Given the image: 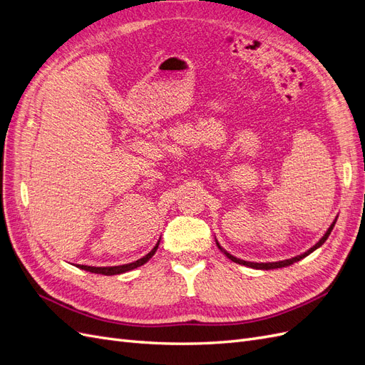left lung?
<instances>
[{
  "instance_id": "obj_1",
  "label": "left lung",
  "mask_w": 365,
  "mask_h": 365,
  "mask_svg": "<svg viewBox=\"0 0 365 365\" xmlns=\"http://www.w3.org/2000/svg\"><path fill=\"white\" fill-rule=\"evenodd\" d=\"M334 227H335V222L329 227V230L326 231V235L319 239V242L318 244H315L311 250H307L304 254H300V256H297V257H292V259H288V260H282V262H271V263H252V262H245V260H240V259H237V257H235V256H231L230 252H227V251H224L225 252V256L230 259V260H233V262H236V263H239V264H245V267H250V268H256V269H275V268H284V267H289V264H292V263H295V262H298V260H302L303 257H306V256H309V254H311L312 251H315L317 248H319L322 247L324 242L327 240V237H329V235H330V231L334 230ZM217 247H219V244H217ZM220 248V247H219ZM222 250V248H220Z\"/></svg>"
}]
</instances>
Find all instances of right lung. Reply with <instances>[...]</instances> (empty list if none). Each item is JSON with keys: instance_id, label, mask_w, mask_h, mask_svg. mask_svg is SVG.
Returning a JSON list of instances; mask_svg holds the SVG:
<instances>
[{"instance_id": "1", "label": "right lung", "mask_w": 365, "mask_h": 365, "mask_svg": "<svg viewBox=\"0 0 365 365\" xmlns=\"http://www.w3.org/2000/svg\"><path fill=\"white\" fill-rule=\"evenodd\" d=\"M158 245H160V240H158V244L153 247V250L149 252V254H146L145 257H141V259H138V260H135V262H132V263H128V264H120V267H105V268H96V267H86V264H79V268L81 269H85V271H90V272H94V274H103V275H117V274H123V272H128V271H130V269H134V268H138V267H141V264H145L153 254H155V251L158 250Z\"/></svg>"}]
</instances>
